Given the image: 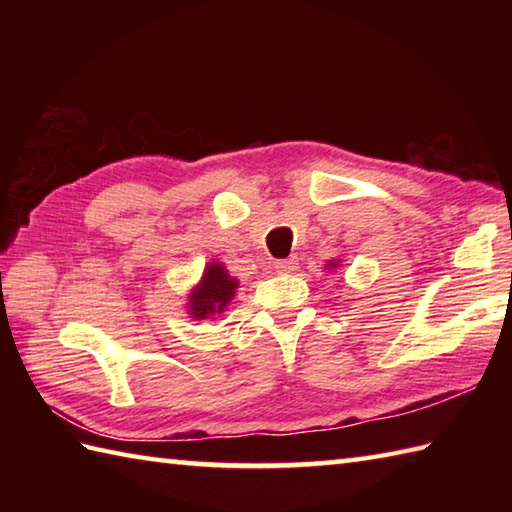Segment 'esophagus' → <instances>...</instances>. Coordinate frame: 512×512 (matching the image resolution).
Instances as JSON below:
<instances>
[{"instance_id": "obj_1", "label": "esophagus", "mask_w": 512, "mask_h": 512, "mask_svg": "<svg viewBox=\"0 0 512 512\" xmlns=\"http://www.w3.org/2000/svg\"><path fill=\"white\" fill-rule=\"evenodd\" d=\"M275 268L277 273H292L297 268V262L295 259H279V262H275Z\"/></svg>"}]
</instances>
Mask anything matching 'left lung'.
<instances>
[{"mask_svg": "<svg viewBox=\"0 0 512 512\" xmlns=\"http://www.w3.org/2000/svg\"><path fill=\"white\" fill-rule=\"evenodd\" d=\"M339 266H341V259H330L328 266H325V268H328V270H334V268H339Z\"/></svg>", "mask_w": 512, "mask_h": 512, "instance_id": "1", "label": "left lung"}]
</instances>
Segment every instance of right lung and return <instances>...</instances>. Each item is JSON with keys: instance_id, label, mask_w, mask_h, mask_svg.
Returning a JSON list of instances; mask_svg holds the SVG:
<instances>
[{"instance_id": "right-lung-1", "label": "right lung", "mask_w": 512, "mask_h": 512, "mask_svg": "<svg viewBox=\"0 0 512 512\" xmlns=\"http://www.w3.org/2000/svg\"><path fill=\"white\" fill-rule=\"evenodd\" d=\"M239 288V281L228 275V270L222 262H209L202 270V277L187 295V314L193 321L202 319H215L226 312L228 303L233 301L235 290Z\"/></svg>"}]
</instances>
